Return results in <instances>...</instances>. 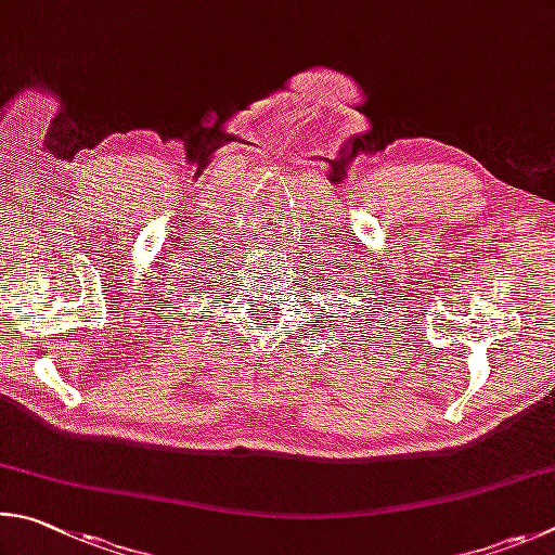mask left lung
<instances>
[{
	"label": "left lung",
	"mask_w": 555,
	"mask_h": 555,
	"mask_svg": "<svg viewBox=\"0 0 555 555\" xmlns=\"http://www.w3.org/2000/svg\"><path fill=\"white\" fill-rule=\"evenodd\" d=\"M338 287H341V289H348V297H358L356 293H353V289L351 287H346L344 283H338ZM358 302H363V299H358ZM375 302H363V305H358L356 307V302H351V317L356 314V309H361V312H358V317H365L363 319V322L367 324V328H373V322H380V326H383V319H375L377 317V312H375V307H373ZM344 324H348V322H344ZM348 334V332H346Z\"/></svg>",
	"instance_id": "left-lung-1"
}]
</instances>
